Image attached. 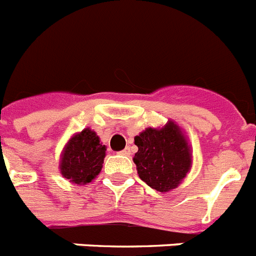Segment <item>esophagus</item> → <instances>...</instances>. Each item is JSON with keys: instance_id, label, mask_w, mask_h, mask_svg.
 I'll list each match as a JSON object with an SVG mask.
<instances>
[{"instance_id": "esophagus-1", "label": "esophagus", "mask_w": 256, "mask_h": 256, "mask_svg": "<svg viewBox=\"0 0 256 256\" xmlns=\"http://www.w3.org/2000/svg\"><path fill=\"white\" fill-rule=\"evenodd\" d=\"M119 154H122V155H130V148H126V149H124V150H122V152H120Z\"/></svg>"}]
</instances>
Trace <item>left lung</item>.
Returning <instances> with one entry per match:
<instances>
[{"label": "left lung", "instance_id": "obj_1", "mask_svg": "<svg viewBox=\"0 0 256 256\" xmlns=\"http://www.w3.org/2000/svg\"><path fill=\"white\" fill-rule=\"evenodd\" d=\"M138 152L133 156L140 178L155 190L167 193L178 186L193 163L192 146L174 120L146 128L134 137Z\"/></svg>", "mask_w": 256, "mask_h": 256}]
</instances>
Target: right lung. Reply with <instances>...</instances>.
<instances>
[{
    "instance_id": "right-lung-1",
    "label": "right lung",
    "mask_w": 256,
    "mask_h": 256,
    "mask_svg": "<svg viewBox=\"0 0 256 256\" xmlns=\"http://www.w3.org/2000/svg\"><path fill=\"white\" fill-rule=\"evenodd\" d=\"M106 146L90 128L72 134L60 152V171L72 184H89L102 170Z\"/></svg>"
}]
</instances>
